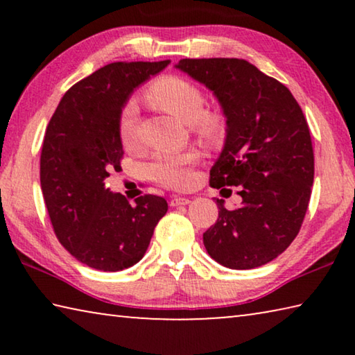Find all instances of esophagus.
Wrapping results in <instances>:
<instances>
[{
    "label": "esophagus",
    "mask_w": 355,
    "mask_h": 355,
    "mask_svg": "<svg viewBox=\"0 0 355 355\" xmlns=\"http://www.w3.org/2000/svg\"><path fill=\"white\" fill-rule=\"evenodd\" d=\"M169 203H171V207L188 205V203H191V199H189V197H184V196H173Z\"/></svg>",
    "instance_id": "34e87169"
}]
</instances>
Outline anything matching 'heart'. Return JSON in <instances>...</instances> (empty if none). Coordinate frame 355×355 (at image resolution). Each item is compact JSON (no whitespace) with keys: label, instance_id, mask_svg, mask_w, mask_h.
<instances>
[{"label":"heart","instance_id":"heart-1","mask_svg":"<svg viewBox=\"0 0 355 355\" xmlns=\"http://www.w3.org/2000/svg\"><path fill=\"white\" fill-rule=\"evenodd\" d=\"M146 98L161 111L169 112L183 123H188L202 141L214 144L224 136V120L219 114L205 112V97L200 89L180 76H163L146 92ZM119 137L125 148L135 147L137 139L136 107L130 105L119 119ZM197 163L194 150L161 152L153 156L147 173L153 182L169 188H186L192 182V166Z\"/></svg>","mask_w":355,"mask_h":355}]
</instances>
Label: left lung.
Here are the masks:
<instances>
[{
  "instance_id": "left-lung-1",
  "label": "left lung",
  "mask_w": 355,
  "mask_h": 355,
  "mask_svg": "<svg viewBox=\"0 0 355 355\" xmlns=\"http://www.w3.org/2000/svg\"><path fill=\"white\" fill-rule=\"evenodd\" d=\"M175 69L208 87L227 119L209 184L238 186L243 197L232 211L216 199L205 249L225 268L263 266L293 243L307 213L315 175L307 120L286 86L244 59H182Z\"/></svg>"
}]
</instances>
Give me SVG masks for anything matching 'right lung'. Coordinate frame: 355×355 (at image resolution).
<instances>
[{"label":"right lung","mask_w":355,"mask_h":355,"mask_svg":"<svg viewBox=\"0 0 355 355\" xmlns=\"http://www.w3.org/2000/svg\"><path fill=\"white\" fill-rule=\"evenodd\" d=\"M171 61L112 62L73 84L48 123L40 186L56 236L78 261L116 272L141 260L167 211L163 197L130 205L105 180L120 171L119 119L136 87Z\"/></svg>","instance_id":"1"}]
</instances>
